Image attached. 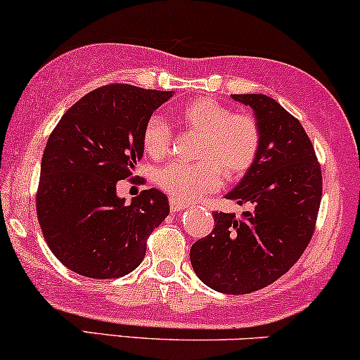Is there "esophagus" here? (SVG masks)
<instances>
[{
    "instance_id": "34e87169",
    "label": "esophagus",
    "mask_w": 360,
    "mask_h": 360,
    "mask_svg": "<svg viewBox=\"0 0 360 360\" xmlns=\"http://www.w3.org/2000/svg\"><path fill=\"white\" fill-rule=\"evenodd\" d=\"M169 206H171V211L172 212H177V211H181V209H184L186 206L181 201H176V199H169Z\"/></svg>"
}]
</instances>
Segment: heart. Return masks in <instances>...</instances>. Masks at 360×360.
Segmentation results:
<instances>
[{"label": "heart", "instance_id": "obj_1", "mask_svg": "<svg viewBox=\"0 0 360 360\" xmlns=\"http://www.w3.org/2000/svg\"><path fill=\"white\" fill-rule=\"evenodd\" d=\"M177 120L191 133L199 134L194 162H169L154 176L158 188L181 202H193L212 193L226 181L236 183L251 171L261 151L262 134L256 117L234 112L212 98H198L183 104ZM144 151L154 159L165 158L172 144V129L162 116L153 115L141 134Z\"/></svg>", "mask_w": 360, "mask_h": 360}]
</instances>
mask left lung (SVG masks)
<instances>
[{"label": "left lung", "mask_w": 360, "mask_h": 360, "mask_svg": "<svg viewBox=\"0 0 360 360\" xmlns=\"http://www.w3.org/2000/svg\"><path fill=\"white\" fill-rule=\"evenodd\" d=\"M261 126L262 143L251 171L226 195L252 211L212 212L214 229L191 248L204 284L224 294H249L284 276L316 231L322 172L297 117L266 94H233Z\"/></svg>", "instance_id": "1"}]
</instances>
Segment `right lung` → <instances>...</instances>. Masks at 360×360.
Segmentation results:
<instances>
[{
    "mask_svg": "<svg viewBox=\"0 0 360 360\" xmlns=\"http://www.w3.org/2000/svg\"><path fill=\"white\" fill-rule=\"evenodd\" d=\"M171 96L172 91L131 84L101 86L72 104L49 134L36 214L49 249L76 274H129L144 259L148 238L169 214L161 191H141L126 206L116 184L133 176L144 151V122Z\"/></svg>",
    "mask_w": 360,
    "mask_h": 360,
    "instance_id": "right-lung-1",
    "label": "right lung"
}]
</instances>
